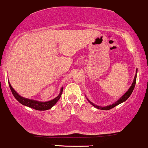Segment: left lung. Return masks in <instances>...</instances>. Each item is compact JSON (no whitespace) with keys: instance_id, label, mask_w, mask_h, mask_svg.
Here are the masks:
<instances>
[{"instance_id":"1","label":"left lung","mask_w":148,"mask_h":148,"mask_svg":"<svg viewBox=\"0 0 148 148\" xmlns=\"http://www.w3.org/2000/svg\"><path fill=\"white\" fill-rule=\"evenodd\" d=\"M136 76H137V70H136V76H135L134 77V82H133V84L132 85H131V86L130 87V88L128 90V91L126 92V93L124 94V95H123L122 97H121V98L119 99V100H117L116 102H115L114 103H113L112 105H108V106H106V107H103V108H102V107H100V106H98V105H94L93 103H92L91 102L89 101L88 102L91 104L92 105H93L94 107H95L97 109H100V110H110V109L114 108L115 106H116V105H119V104H121V103H123V102L126 101V100H127L128 98H129L130 95H131V93H132L133 90H134V87H135V85H136Z\"/></svg>"}]
</instances>
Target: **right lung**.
Returning a JSON list of instances; mask_svg holds the SVG:
<instances>
[{"label": "right lung", "mask_w": 148, "mask_h": 148, "mask_svg": "<svg viewBox=\"0 0 148 148\" xmlns=\"http://www.w3.org/2000/svg\"><path fill=\"white\" fill-rule=\"evenodd\" d=\"M9 86L10 88L11 91H12V95H14V97L17 99V100L22 105H25V106L29 107L31 108H33L34 110H49L56 104L57 102L59 100V99L60 98L62 93V90L63 88H62L61 91L60 92L59 95L58 97H56V98L53 99V100H50V101H48V102H45V103H42V102H38L36 101V100H29V99H27L21 97L20 95L17 93L15 90L12 88V87L11 86L10 84L9 83Z\"/></svg>", "instance_id": "right-lung-1"}]
</instances>
